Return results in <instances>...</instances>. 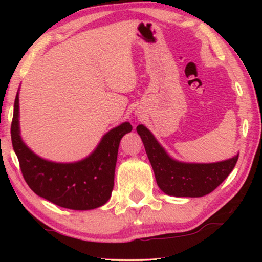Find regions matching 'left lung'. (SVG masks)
Wrapping results in <instances>:
<instances>
[{
    "label": "left lung",
    "instance_id": "obj_1",
    "mask_svg": "<svg viewBox=\"0 0 262 262\" xmlns=\"http://www.w3.org/2000/svg\"><path fill=\"white\" fill-rule=\"evenodd\" d=\"M147 158L151 162L158 186L173 197H203L219 187L237 162L238 154L215 163L181 162L166 153L145 126L136 127Z\"/></svg>",
    "mask_w": 262,
    "mask_h": 262
}]
</instances>
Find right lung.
I'll use <instances>...</instances> for the list:
<instances>
[{"instance_id":"1","label":"right lung","mask_w":262,"mask_h":262,"mask_svg":"<svg viewBox=\"0 0 262 262\" xmlns=\"http://www.w3.org/2000/svg\"><path fill=\"white\" fill-rule=\"evenodd\" d=\"M133 129L122 122L104 134L96 149L81 161L53 162L38 157L22 141L19 121V91L16 92L11 140L28 186L38 196L60 207L88 210L108 202L114 189L115 169L120 140Z\"/></svg>"}]
</instances>
